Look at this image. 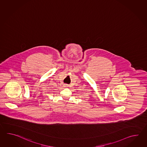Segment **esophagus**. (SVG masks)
Instances as JSON below:
<instances>
[{
	"label": "esophagus",
	"mask_w": 147,
	"mask_h": 147,
	"mask_svg": "<svg viewBox=\"0 0 147 147\" xmlns=\"http://www.w3.org/2000/svg\"><path fill=\"white\" fill-rule=\"evenodd\" d=\"M65 87H67V84H65Z\"/></svg>",
	"instance_id": "34e87169"
}]
</instances>
